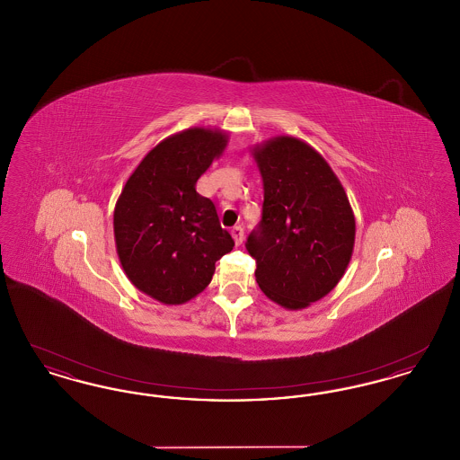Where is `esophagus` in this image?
<instances>
[{"instance_id":"obj_1","label":"esophagus","mask_w":460,"mask_h":460,"mask_svg":"<svg viewBox=\"0 0 460 460\" xmlns=\"http://www.w3.org/2000/svg\"><path fill=\"white\" fill-rule=\"evenodd\" d=\"M231 236H233V240L236 244H241L243 240H244V231H243V227L241 226H234L233 229H231Z\"/></svg>"}]
</instances>
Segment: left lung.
<instances>
[{
  "mask_svg": "<svg viewBox=\"0 0 460 460\" xmlns=\"http://www.w3.org/2000/svg\"><path fill=\"white\" fill-rule=\"evenodd\" d=\"M262 175V222L246 241L263 295L288 310L324 298L343 278L355 244V216L324 156L295 136L252 148Z\"/></svg>",
  "mask_w": 460,
  "mask_h": 460,
  "instance_id": "1",
  "label": "left lung"
}]
</instances>
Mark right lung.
Wrapping results in <instances>:
<instances>
[{
	"label": "right lung",
	"mask_w": 460,
	"mask_h": 460,
	"mask_svg": "<svg viewBox=\"0 0 460 460\" xmlns=\"http://www.w3.org/2000/svg\"><path fill=\"white\" fill-rule=\"evenodd\" d=\"M229 136L195 126L162 139L126 181L113 210L120 265L141 293L182 305L210 285L234 246L197 181L224 154Z\"/></svg>",
	"instance_id": "add662e5"
}]
</instances>
